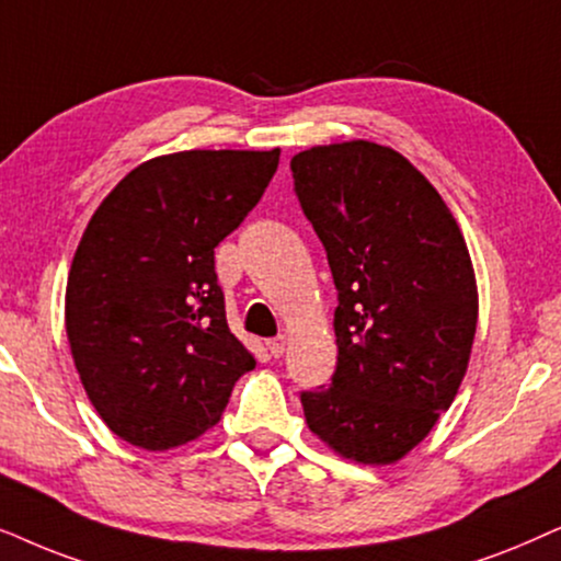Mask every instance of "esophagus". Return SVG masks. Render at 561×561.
Segmentation results:
<instances>
[{
    "instance_id": "1",
    "label": "esophagus",
    "mask_w": 561,
    "mask_h": 561,
    "mask_svg": "<svg viewBox=\"0 0 561 561\" xmlns=\"http://www.w3.org/2000/svg\"><path fill=\"white\" fill-rule=\"evenodd\" d=\"M266 348H268V354H272L274 358H279L282 354H285V348H287V339H285V335H276V339H268L266 341Z\"/></svg>"
}]
</instances>
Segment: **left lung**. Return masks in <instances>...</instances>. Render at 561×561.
Masks as SVG:
<instances>
[{
	"label": "left lung",
	"mask_w": 561,
	"mask_h": 561,
	"mask_svg": "<svg viewBox=\"0 0 561 561\" xmlns=\"http://www.w3.org/2000/svg\"><path fill=\"white\" fill-rule=\"evenodd\" d=\"M289 169L339 293V364L331 387L300 394L305 421L341 457L392 465L465 379L477 331L465 236L428 179L387 146H316Z\"/></svg>",
	"instance_id": "1"
}]
</instances>
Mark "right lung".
I'll list each match as a JSON object with an SVG mask.
<instances>
[{
    "instance_id": "right-lung-1",
    "label": "right lung",
    "mask_w": 561,
    "mask_h": 561,
    "mask_svg": "<svg viewBox=\"0 0 561 561\" xmlns=\"http://www.w3.org/2000/svg\"><path fill=\"white\" fill-rule=\"evenodd\" d=\"M279 167L274 151H182L140 163L81 236L66 335L115 436L163 451L213 428L253 356L230 333L215 245Z\"/></svg>"
}]
</instances>
